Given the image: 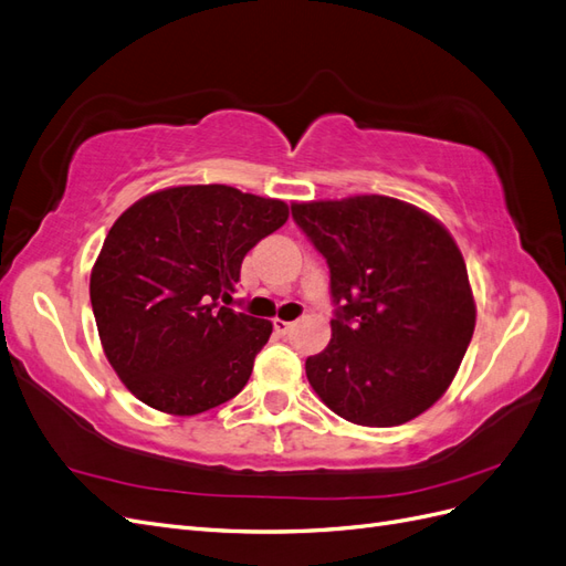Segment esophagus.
<instances>
[{
    "label": "esophagus",
    "instance_id": "34e87169",
    "mask_svg": "<svg viewBox=\"0 0 566 566\" xmlns=\"http://www.w3.org/2000/svg\"><path fill=\"white\" fill-rule=\"evenodd\" d=\"M273 328H276L279 335H287L290 331L295 328V323H293V321H281V318H276V321H273Z\"/></svg>",
    "mask_w": 566,
    "mask_h": 566
}]
</instances>
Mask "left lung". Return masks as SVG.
Segmentation results:
<instances>
[{
	"label": "left lung",
	"mask_w": 566,
	"mask_h": 566,
	"mask_svg": "<svg viewBox=\"0 0 566 566\" xmlns=\"http://www.w3.org/2000/svg\"><path fill=\"white\" fill-rule=\"evenodd\" d=\"M295 224L331 269L333 337L306 378L333 413L394 427L455 378L474 333L465 260L434 217L387 196L295 202Z\"/></svg>",
	"instance_id": "obj_1"
}]
</instances>
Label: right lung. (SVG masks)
<instances>
[{
	"instance_id": "right-lung-1",
	"label": "right lung",
	"mask_w": 566,
	"mask_h": 566,
	"mask_svg": "<svg viewBox=\"0 0 566 566\" xmlns=\"http://www.w3.org/2000/svg\"><path fill=\"white\" fill-rule=\"evenodd\" d=\"M287 221L283 200L177 186L117 217L90 297L117 378L146 406L198 416L250 380L271 321L231 310L243 256Z\"/></svg>"
}]
</instances>
